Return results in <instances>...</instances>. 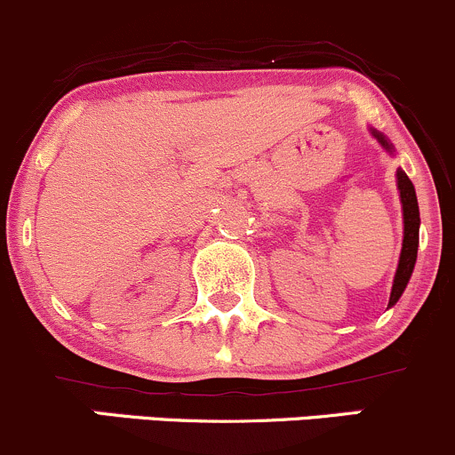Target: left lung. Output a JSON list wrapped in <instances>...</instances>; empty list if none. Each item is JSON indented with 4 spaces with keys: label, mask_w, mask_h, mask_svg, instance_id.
Instances as JSON below:
<instances>
[{
    "label": "left lung",
    "mask_w": 455,
    "mask_h": 455,
    "mask_svg": "<svg viewBox=\"0 0 455 455\" xmlns=\"http://www.w3.org/2000/svg\"><path fill=\"white\" fill-rule=\"evenodd\" d=\"M371 133H373V138H376L388 153H393V144L388 142L382 133H378L376 129H371ZM397 188H399V198H402V212H403V242H402V254H399L395 278H393V289H391V298H388V307H393V304L402 298L403 289H406V284L412 276L414 263H417L419 224H421L414 186L402 168L397 171Z\"/></svg>",
    "instance_id": "left-lung-1"
}]
</instances>
